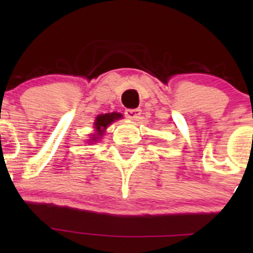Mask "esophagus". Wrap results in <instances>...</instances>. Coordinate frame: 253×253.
I'll list each match as a JSON object with an SVG mask.
<instances>
[{
    "label": "esophagus",
    "instance_id": "34e87169",
    "mask_svg": "<svg viewBox=\"0 0 253 253\" xmlns=\"http://www.w3.org/2000/svg\"><path fill=\"white\" fill-rule=\"evenodd\" d=\"M141 109H128V110L125 111V115H126L128 119L131 120H137L141 115Z\"/></svg>",
    "mask_w": 253,
    "mask_h": 253
}]
</instances>
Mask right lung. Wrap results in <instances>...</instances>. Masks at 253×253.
Segmentation results:
<instances>
[{
  "label": "right lung",
  "instance_id": "right-lung-1",
  "mask_svg": "<svg viewBox=\"0 0 253 253\" xmlns=\"http://www.w3.org/2000/svg\"><path fill=\"white\" fill-rule=\"evenodd\" d=\"M121 117H122V115L119 114V112H111V114L99 115L95 120V125H94L98 133L94 134V137H91V139H93V141H96V139H98V137L103 134L104 129H105L109 125L112 124L115 120L121 119Z\"/></svg>",
  "mask_w": 253,
  "mask_h": 253
}]
</instances>
